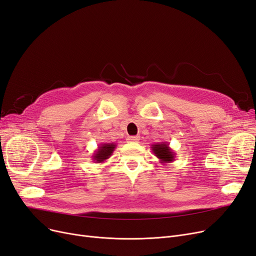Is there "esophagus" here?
<instances>
[{
    "label": "esophagus",
    "mask_w": 256,
    "mask_h": 256,
    "mask_svg": "<svg viewBox=\"0 0 256 256\" xmlns=\"http://www.w3.org/2000/svg\"><path fill=\"white\" fill-rule=\"evenodd\" d=\"M126 140L128 141V142H138V141L140 140V136H128L126 138Z\"/></svg>",
    "instance_id": "esophagus-1"
}]
</instances>
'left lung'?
<instances>
[{"instance_id":"left-lung-1","label":"left lung","mask_w":256,"mask_h":256,"mask_svg":"<svg viewBox=\"0 0 256 256\" xmlns=\"http://www.w3.org/2000/svg\"><path fill=\"white\" fill-rule=\"evenodd\" d=\"M152 152L159 159L160 164H171L175 160V152L168 146V142H159L150 146Z\"/></svg>"}]
</instances>
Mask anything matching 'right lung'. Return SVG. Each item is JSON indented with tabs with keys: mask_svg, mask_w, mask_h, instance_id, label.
<instances>
[{
	"mask_svg": "<svg viewBox=\"0 0 256 256\" xmlns=\"http://www.w3.org/2000/svg\"><path fill=\"white\" fill-rule=\"evenodd\" d=\"M116 144L110 142V144H101L98 146V148L94 150V154L92 155V162L96 164H102L112 155V152L116 148Z\"/></svg>",
	"mask_w": 256,
	"mask_h": 256,
	"instance_id": "add662e5",
	"label": "right lung"
}]
</instances>
